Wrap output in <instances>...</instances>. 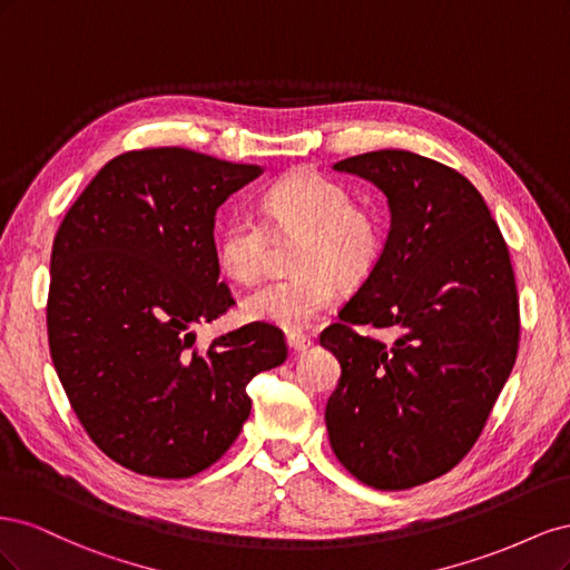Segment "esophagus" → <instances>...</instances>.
<instances>
[{"mask_svg": "<svg viewBox=\"0 0 570 570\" xmlns=\"http://www.w3.org/2000/svg\"><path fill=\"white\" fill-rule=\"evenodd\" d=\"M312 344H314L312 337H306V335H287V347L292 352H306Z\"/></svg>", "mask_w": 570, "mask_h": 570, "instance_id": "34e87169", "label": "esophagus"}]
</instances>
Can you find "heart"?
Wrapping results in <instances>:
<instances>
[{
	"instance_id": "obj_1",
	"label": "heart",
	"mask_w": 570,
	"mask_h": 570,
	"mask_svg": "<svg viewBox=\"0 0 570 570\" xmlns=\"http://www.w3.org/2000/svg\"><path fill=\"white\" fill-rule=\"evenodd\" d=\"M262 212L278 230L304 233L297 254L304 273L252 289L239 312L252 323L304 333L335 304L337 278L358 281L375 266L383 228L371 212L352 206L347 187L314 170H297L273 183L262 197ZM268 247L266 223L249 212H235L218 230L216 256L233 281L254 283L266 271Z\"/></svg>"
}]
</instances>
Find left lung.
<instances>
[{"mask_svg":"<svg viewBox=\"0 0 570 570\" xmlns=\"http://www.w3.org/2000/svg\"><path fill=\"white\" fill-rule=\"evenodd\" d=\"M387 199L385 247L321 347L340 361L325 428L340 463L375 490H409L471 452L519 352L509 249L478 189L404 149L333 166ZM390 326L392 343L353 331Z\"/></svg>","mask_w":570,"mask_h":570,"instance_id":"left-lung-1","label":"left lung"}]
</instances>
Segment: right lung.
Returning a JSON list of instances; mask_svg holds the SVG:
<instances>
[{"label":"right lung","mask_w":570,"mask_h":570,"mask_svg":"<svg viewBox=\"0 0 570 570\" xmlns=\"http://www.w3.org/2000/svg\"><path fill=\"white\" fill-rule=\"evenodd\" d=\"M264 174L183 147L111 159L51 247L49 352L76 416L116 463L151 478L209 469L249 419L247 383L287 358L275 325L195 350L235 304L218 283V206Z\"/></svg>","instance_id":"right-lung-1"}]
</instances>
